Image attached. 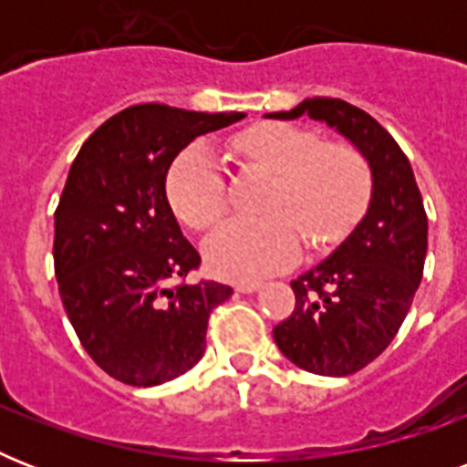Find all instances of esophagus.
<instances>
[{"label":"esophagus","mask_w":467,"mask_h":467,"mask_svg":"<svg viewBox=\"0 0 467 467\" xmlns=\"http://www.w3.org/2000/svg\"><path fill=\"white\" fill-rule=\"evenodd\" d=\"M262 288V284L259 281H242V284L234 285V291L237 293H256Z\"/></svg>","instance_id":"1"}]
</instances>
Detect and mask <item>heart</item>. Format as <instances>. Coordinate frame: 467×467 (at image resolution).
Here are the masks:
<instances>
[{
	"mask_svg": "<svg viewBox=\"0 0 467 467\" xmlns=\"http://www.w3.org/2000/svg\"><path fill=\"white\" fill-rule=\"evenodd\" d=\"M234 157L274 174L259 220H233L205 242V262L225 278L269 276L300 259V240L312 249L339 242L361 220L373 193V171L348 142H322L291 123H256L230 140ZM167 198L179 218L205 233L227 213V183L215 157L191 145L167 174Z\"/></svg>",
	"mask_w": 467,
	"mask_h": 467,
	"instance_id": "1",
	"label": "heart"
}]
</instances>
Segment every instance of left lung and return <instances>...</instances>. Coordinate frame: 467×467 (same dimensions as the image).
<instances>
[{
  "label": "left lung",
  "mask_w": 467,
  "mask_h": 467,
  "mask_svg": "<svg viewBox=\"0 0 467 467\" xmlns=\"http://www.w3.org/2000/svg\"><path fill=\"white\" fill-rule=\"evenodd\" d=\"M325 120L373 171L366 218L315 269L291 284L296 307L274 327L285 358L317 376H351L383 354L405 322L427 259V211L410 160L388 130L341 99H306L271 119Z\"/></svg>",
  "instance_id": "left-lung-1"
}]
</instances>
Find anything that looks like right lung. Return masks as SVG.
Wrapping results in <instances>:
<instances>
[{
	"label": "right lung",
	"mask_w": 467,
	"mask_h": 467,
	"mask_svg": "<svg viewBox=\"0 0 467 467\" xmlns=\"http://www.w3.org/2000/svg\"><path fill=\"white\" fill-rule=\"evenodd\" d=\"M244 113L140 104L87 138L55 211V276L91 361L135 388L167 383L205 351L211 312L233 288L189 285L201 256L169 208L167 171L198 135Z\"/></svg>",
	"instance_id": "1"
}]
</instances>
